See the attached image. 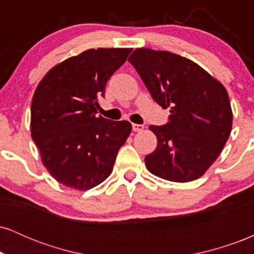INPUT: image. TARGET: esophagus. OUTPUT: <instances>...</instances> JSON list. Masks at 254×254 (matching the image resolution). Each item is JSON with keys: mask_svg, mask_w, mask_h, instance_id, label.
<instances>
[{"mask_svg": "<svg viewBox=\"0 0 254 254\" xmlns=\"http://www.w3.org/2000/svg\"><path fill=\"white\" fill-rule=\"evenodd\" d=\"M143 125L142 124H132V130L136 131V132H139V131L143 130Z\"/></svg>", "mask_w": 254, "mask_h": 254, "instance_id": "1", "label": "esophagus"}]
</instances>
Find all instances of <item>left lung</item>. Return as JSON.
<instances>
[{
    "label": "left lung",
    "instance_id": "obj_1",
    "mask_svg": "<svg viewBox=\"0 0 254 254\" xmlns=\"http://www.w3.org/2000/svg\"><path fill=\"white\" fill-rule=\"evenodd\" d=\"M129 62L151 98L171 109L167 123L149 127L157 147L145 156V166L170 182L198 179L230 135L233 113L226 88L198 64L168 51L136 49Z\"/></svg>",
    "mask_w": 254,
    "mask_h": 254
}]
</instances>
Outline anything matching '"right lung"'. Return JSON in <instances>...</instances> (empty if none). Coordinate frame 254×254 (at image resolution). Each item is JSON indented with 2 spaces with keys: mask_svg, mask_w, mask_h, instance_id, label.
<instances>
[{
  "mask_svg": "<svg viewBox=\"0 0 254 254\" xmlns=\"http://www.w3.org/2000/svg\"><path fill=\"white\" fill-rule=\"evenodd\" d=\"M131 49H90L57 64L38 84L31 106L32 139L57 182L89 190L113 170L131 132L127 121L97 116L98 99Z\"/></svg>",
  "mask_w": 254,
  "mask_h": 254,
  "instance_id": "obj_1",
  "label": "right lung"
}]
</instances>
